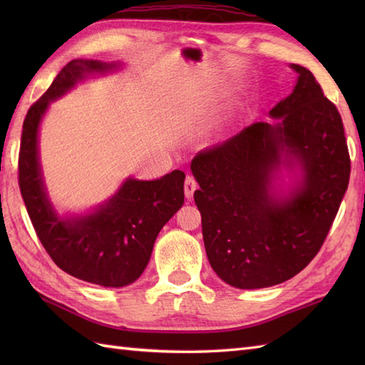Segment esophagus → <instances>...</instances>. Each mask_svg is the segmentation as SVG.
<instances>
[{
	"instance_id": "esophagus-1",
	"label": "esophagus",
	"mask_w": 365,
	"mask_h": 365,
	"mask_svg": "<svg viewBox=\"0 0 365 365\" xmlns=\"http://www.w3.org/2000/svg\"><path fill=\"white\" fill-rule=\"evenodd\" d=\"M183 188H185V196L191 199L192 195H195V191L197 190V182L195 180V177L187 175V178H185V187Z\"/></svg>"
}]
</instances>
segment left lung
Wrapping results in <instances>:
<instances>
[{
	"label": "left lung",
	"mask_w": 365,
	"mask_h": 365,
	"mask_svg": "<svg viewBox=\"0 0 365 365\" xmlns=\"http://www.w3.org/2000/svg\"><path fill=\"white\" fill-rule=\"evenodd\" d=\"M293 92L269 115L227 141L199 152L191 173L208 262L237 289H263L304 269L327 238L350 180L342 118L306 67ZM281 165L302 177L287 193Z\"/></svg>",
	"instance_id": "1"
}]
</instances>
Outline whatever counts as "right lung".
Here are the masks:
<instances>
[{"instance_id": "obj_1", "label": "right lung", "mask_w": 365, "mask_h": 365, "mask_svg": "<svg viewBox=\"0 0 365 365\" xmlns=\"http://www.w3.org/2000/svg\"><path fill=\"white\" fill-rule=\"evenodd\" d=\"M118 68L119 63L94 59H73L66 64L29 108L19 155L20 192L45 251L71 276L115 289L143 274L160 230L183 205L185 174L177 169L157 180L128 177L113 197L91 213L61 216L46 195L38 160V127L50 103L76 83Z\"/></svg>"}]
</instances>
